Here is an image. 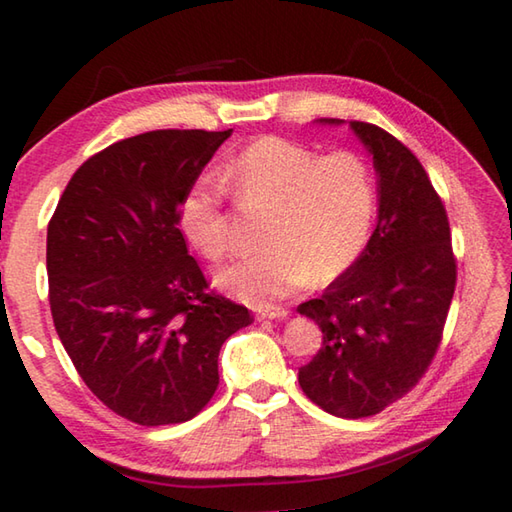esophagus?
Returning <instances> with one entry per match:
<instances>
[{"label":"esophagus","mask_w":512,"mask_h":512,"mask_svg":"<svg viewBox=\"0 0 512 512\" xmlns=\"http://www.w3.org/2000/svg\"><path fill=\"white\" fill-rule=\"evenodd\" d=\"M259 320H264V318H268V320H282V318H287L289 316V309H284V307H266V309H257V314H255Z\"/></svg>","instance_id":"34e87169"}]
</instances>
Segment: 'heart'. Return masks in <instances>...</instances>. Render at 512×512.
<instances>
[{
    "instance_id": "1",
    "label": "heart",
    "mask_w": 512,
    "mask_h": 512,
    "mask_svg": "<svg viewBox=\"0 0 512 512\" xmlns=\"http://www.w3.org/2000/svg\"><path fill=\"white\" fill-rule=\"evenodd\" d=\"M241 207L268 210L266 250L225 266L219 284L264 307L305 287L332 282L361 257L377 207L375 173L354 149L320 153L314 146L262 137L237 153L223 173ZM180 228L207 259L230 248L225 196L210 180L180 203Z\"/></svg>"
}]
</instances>
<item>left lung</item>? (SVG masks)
Instances as JSON below:
<instances>
[{"label":"left lung","mask_w":512,"mask_h":512,"mask_svg":"<svg viewBox=\"0 0 512 512\" xmlns=\"http://www.w3.org/2000/svg\"><path fill=\"white\" fill-rule=\"evenodd\" d=\"M350 126L375 160L379 219L357 262L298 307L323 329L298 381L323 411L357 420L402 400L429 370L454 298L456 255L443 198L409 146L368 121Z\"/></svg>","instance_id":"1"}]
</instances>
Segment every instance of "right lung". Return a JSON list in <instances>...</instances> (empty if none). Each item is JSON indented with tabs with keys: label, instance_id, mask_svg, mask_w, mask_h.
I'll return each mask as SVG.
<instances>
[{
	"label": "right lung",
	"instance_id": "add662e5",
	"mask_svg": "<svg viewBox=\"0 0 512 512\" xmlns=\"http://www.w3.org/2000/svg\"><path fill=\"white\" fill-rule=\"evenodd\" d=\"M230 131L164 128L106 146L69 180L47 228L49 307L85 386L121 418L192 420L219 386V352L253 323L210 289L180 203Z\"/></svg>",
	"mask_w": 512,
	"mask_h": 512
}]
</instances>
